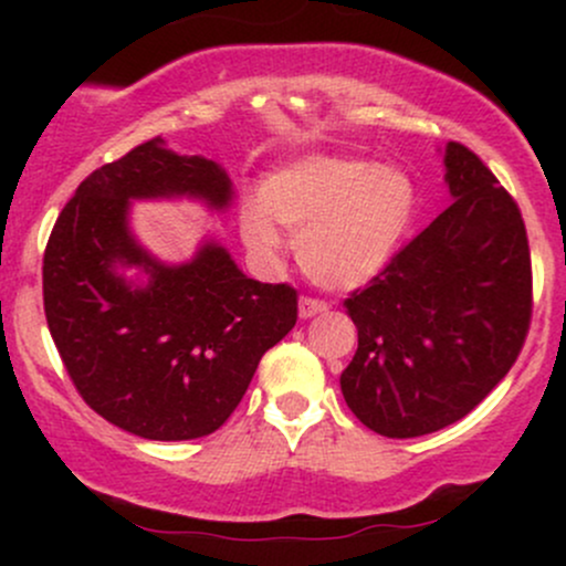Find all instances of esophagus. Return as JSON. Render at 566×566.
<instances>
[{
  "label": "esophagus",
  "mask_w": 566,
  "mask_h": 566,
  "mask_svg": "<svg viewBox=\"0 0 566 566\" xmlns=\"http://www.w3.org/2000/svg\"><path fill=\"white\" fill-rule=\"evenodd\" d=\"M329 305L324 301H314V297H301V303H297V314H301V319H311V316L316 314H324Z\"/></svg>",
  "instance_id": "obj_1"
}]
</instances>
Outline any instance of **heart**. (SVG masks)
I'll use <instances>...</instances> for the list:
<instances>
[{
  "instance_id": "obj_1",
  "label": "heart",
  "mask_w": 566,
  "mask_h": 566,
  "mask_svg": "<svg viewBox=\"0 0 566 566\" xmlns=\"http://www.w3.org/2000/svg\"><path fill=\"white\" fill-rule=\"evenodd\" d=\"M261 207H247L242 237L258 255L282 247L274 222L297 242V263L311 282L354 290L375 279L405 242L418 186L396 165L308 154L261 184Z\"/></svg>"
}]
</instances>
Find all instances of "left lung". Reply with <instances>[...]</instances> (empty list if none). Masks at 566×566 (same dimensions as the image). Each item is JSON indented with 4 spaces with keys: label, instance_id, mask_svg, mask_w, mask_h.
Instances as JSON below:
<instances>
[{
    "label": "left lung",
    "instance_id": "8db88e82",
    "mask_svg": "<svg viewBox=\"0 0 566 566\" xmlns=\"http://www.w3.org/2000/svg\"><path fill=\"white\" fill-rule=\"evenodd\" d=\"M452 205L346 308L359 348L340 375L369 431L412 439L458 423L509 375L532 314L522 212L476 154L444 146Z\"/></svg>",
    "mask_w": 566,
    "mask_h": 566
}]
</instances>
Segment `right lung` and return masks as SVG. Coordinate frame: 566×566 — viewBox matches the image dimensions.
Segmentation results:
<instances>
[{"label": "right lung", "instance_id": "right-lung-1", "mask_svg": "<svg viewBox=\"0 0 566 566\" xmlns=\"http://www.w3.org/2000/svg\"><path fill=\"white\" fill-rule=\"evenodd\" d=\"M229 212L223 165L140 143L90 172L44 250V316L82 399L122 431L186 441L218 431L258 361L297 322V292L255 282L216 237L170 263L135 237L133 201Z\"/></svg>", "mask_w": 566, "mask_h": 566}]
</instances>
